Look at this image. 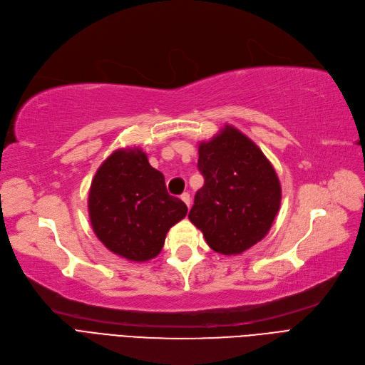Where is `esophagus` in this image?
Masks as SVG:
<instances>
[{"mask_svg":"<svg viewBox=\"0 0 365 365\" xmlns=\"http://www.w3.org/2000/svg\"><path fill=\"white\" fill-rule=\"evenodd\" d=\"M180 200L187 205V207H189V205H191V195H189L187 192H183V194L180 195Z\"/></svg>","mask_w":365,"mask_h":365,"instance_id":"34e87169","label":"esophagus"}]
</instances>
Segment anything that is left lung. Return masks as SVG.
Listing matches in <instances>:
<instances>
[{
  "label": "left lung",
  "instance_id": "obj_1",
  "mask_svg": "<svg viewBox=\"0 0 365 365\" xmlns=\"http://www.w3.org/2000/svg\"><path fill=\"white\" fill-rule=\"evenodd\" d=\"M204 185L189 220L222 255H239L261 242L279 212L282 187L261 149L231 125L198 146Z\"/></svg>",
  "mask_w": 365,
  "mask_h": 365
}]
</instances>
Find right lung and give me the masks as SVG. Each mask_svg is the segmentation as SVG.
Wrapping results in <instances>:
<instances>
[{"mask_svg": "<svg viewBox=\"0 0 365 365\" xmlns=\"http://www.w3.org/2000/svg\"><path fill=\"white\" fill-rule=\"evenodd\" d=\"M91 225L116 255L145 262L161 252L186 204L167 192L165 179L138 148L118 149L100 165L88 197Z\"/></svg>", "mask_w": 365, "mask_h": 365, "instance_id": "add662e5", "label": "right lung"}]
</instances>
